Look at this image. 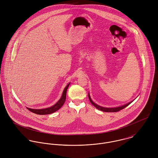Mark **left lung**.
<instances>
[{
    "label": "left lung",
    "instance_id": "left-lung-1",
    "mask_svg": "<svg viewBox=\"0 0 158 158\" xmlns=\"http://www.w3.org/2000/svg\"><path fill=\"white\" fill-rule=\"evenodd\" d=\"M88 97H89V99L90 103H92V105H94L97 109H98V110H100V111H103V112H108V113H109V112H110V113L117 112V111H120V110H122V109L126 108L127 106H128L130 103H131L134 101V100H133V101H131V102H129V103H127V104H125V105H123L120 106H117V107L106 108V107L101 106H100V105L96 104L95 103H94V102L92 100V99H91V98H90L89 92L88 93Z\"/></svg>",
    "mask_w": 158,
    "mask_h": 158
}]
</instances>
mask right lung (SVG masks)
<instances>
[{
  "label": "right lung",
  "instance_id": "1",
  "mask_svg": "<svg viewBox=\"0 0 158 158\" xmlns=\"http://www.w3.org/2000/svg\"><path fill=\"white\" fill-rule=\"evenodd\" d=\"M70 83H69L68 85L65 87V88L64 89L62 95L61 97V98H60V100L52 106L47 108H44V109H31V108H27L30 111L32 112V113H35L36 114H40V115H45V114H50L52 113H55L56 111H58V110H60L62 106L64 105L65 100H66V92L68 90V87L69 86Z\"/></svg>",
  "mask_w": 158,
  "mask_h": 158
}]
</instances>
